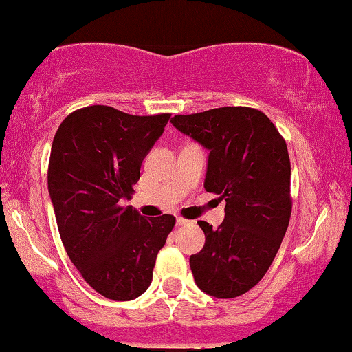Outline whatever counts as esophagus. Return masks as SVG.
I'll use <instances>...</instances> for the list:
<instances>
[{
  "label": "esophagus",
  "mask_w": 352,
  "mask_h": 352,
  "mask_svg": "<svg viewBox=\"0 0 352 352\" xmlns=\"http://www.w3.org/2000/svg\"><path fill=\"white\" fill-rule=\"evenodd\" d=\"M190 224H192V221H188V220H184V218H176V226H190Z\"/></svg>",
  "instance_id": "1"
}]
</instances>
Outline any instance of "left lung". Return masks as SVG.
<instances>
[{
	"mask_svg": "<svg viewBox=\"0 0 352 352\" xmlns=\"http://www.w3.org/2000/svg\"><path fill=\"white\" fill-rule=\"evenodd\" d=\"M171 123L209 151L204 188L226 201L218 229L198 221L206 243L190 256L195 282L215 298L243 295L268 272L289 228L285 140L267 115L251 107L175 115Z\"/></svg>",
	"mask_w": 352,
	"mask_h": 352,
	"instance_id": "8db88e82",
	"label": "left lung"
}]
</instances>
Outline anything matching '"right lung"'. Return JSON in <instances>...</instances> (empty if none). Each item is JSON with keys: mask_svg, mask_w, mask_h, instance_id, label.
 Segmentation results:
<instances>
[{"mask_svg": "<svg viewBox=\"0 0 352 352\" xmlns=\"http://www.w3.org/2000/svg\"><path fill=\"white\" fill-rule=\"evenodd\" d=\"M168 120L84 107L63 120L51 146L48 192L62 243L85 282L113 301L146 292L175 226L173 215L145 218L123 207Z\"/></svg>", "mask_w": 352, "mask_h": 352, "instance_id": "obj_1", "label": "right lung"}]
</instances>
